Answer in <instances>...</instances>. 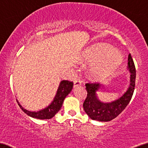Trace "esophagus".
I'll use <instances>...</instances> for the list:
<instances>
[{
  "instance_id": "34e87169",
  "label": "esophagus",
  "mask_w": 148,
  "mask_h": 148,
  "mask_svg": "<svg viewBox=\"0 0 148 148\" xmlns=\"http://www.w3.org/2000/svg\"><path fill=\"white\" fill-rule=\"evenodd\" d=\"M81 82H81L80 80H76L74 82V88L78 87V86H80Z\"/></svg>"
}]
</instances>
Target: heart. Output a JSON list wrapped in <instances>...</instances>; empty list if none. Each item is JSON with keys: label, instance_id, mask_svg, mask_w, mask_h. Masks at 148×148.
Here are the masks:
<instances>
[{"label": "heart", "instance_id": "1", "mask_svg": "<svg viewBox=\"0 0 148 148\" xmlns=\"http://www.w3.org/2000/svg\"><path fill=\"white\" fill-rule=\"evenodd\" d=\"M85 60L91 64L96 63L90 70L91 78L102 80L113 74L122 62L123 56L112 46L99 44L88 52Z\"/></svg>", "mask_w": 148, "mask_h": 148}]
</instances>
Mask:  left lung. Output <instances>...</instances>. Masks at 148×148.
<instances>
[{
	"mask_svg": "<svg viewBox=\"0 0 148 148\" xmlns=\"http://www.w3.org/2000/svg\"><path fill=\"white\" fill-rule=\"evenodd\" d=\"M127 69L130 73V85L122 96L111 102H103L99 100L97 92L103 87L100 84L87 83L86 89L87 97L83 103L84 110L92 120L100 122H109L116 118L130 102L133 96L136 82V68L131 54L128 55Z\"/></svg>",
	"mask_w": 148,
	"mask_h": 148,
	"instance_id": "left-lung-1",
	"label": "left lung"
}]
</instances>
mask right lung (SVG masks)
Listing matches in <instances>:
<instances>
[{
	"instance_id": "add662e5",
	"label": "right lung",
	"mask_w": 148,
	"mask_h": 148,
	"mask_svg": "<svg viewBox=\"0 0 148 148\" xmlns=\"http://www.w3.org/2000/svg\"><path fill=\"white\" fill-rule=\"evenodd\" d=\"M72 88H73V82H72L62 80L60 82L56 94L52 102L45 108L38 110L37 112H32L25 109L20 104L18 100H16L20 108L28 116L34 118L40 119V120H46V119L48 120V119L53 118L56 115L57 112L61 109L64 100L66 97L68 95V94H70V92L72 91Z\"/></svg>"
}]
</instances>
